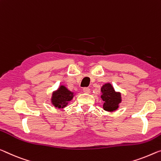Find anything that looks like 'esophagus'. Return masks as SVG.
Masks as SVG:
<instances>
[{
    "label": "esophagus",
    "instance_id": "34e87169",
    "mask_svg": "<svg viewBox=\"0 0 161 161\" xmlns=\"http://www.w3.org/2000/svg\"><path fill=\"white\" fill-rule=\"evenodd\" d=\"M83 92H84V93H89L91 92L90 88H88V87L84 88H83Z\"/></svg>",
    "mask_w": 161,
    "mask_h": 161
}]
</instances>
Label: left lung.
<instances>
[{
    "mask_svg": "<svg viewBox=\"0 0 161 161\" xmlns=\"http://www.w3.org/2000/svg\"><path fill=\"white\" fill-rule=\"evenodd\" d=\"M101 98L103 101V108L108 112H112L118 108L121 102V94L115 92L110 83H106L101 88Z\"/></svg>",
    "mask_w": 161,
    "mask_h": 161,
    "instance_id": "8db88e82",
    "label": "left lung"
}]
</instances>
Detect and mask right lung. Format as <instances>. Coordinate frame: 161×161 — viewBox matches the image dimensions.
Instances as JSON below:
<instances>
[{
  "label": "right lung",
  "mask_w": 161,
  "mask_h": 161,
  "mask_svg": "<svg viewBox=\"0 0 161 161\" xmlns=\"http://www.w3.org/2000/svg\"><path fill=\"white\" fill-rule=\"evenodd\" d=\"M73 98V93L68 91L65 86H61L60 88L53 94L52 102L55 107L63 108L67 105L68 101Z\"/></svg>",
  "instance_id": "obj_1"
}]
</instances>
